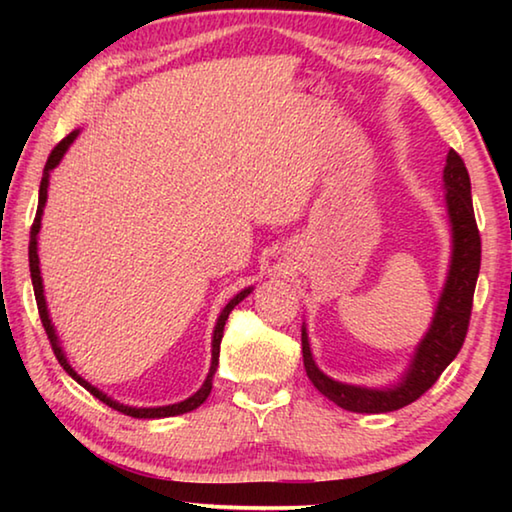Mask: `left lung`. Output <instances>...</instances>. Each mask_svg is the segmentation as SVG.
I'll use <instances>...</instances> for the list:
<instances>
[{
  "label": "left lung",
  "mask_w": 512,
  "mask_h": 512,
  "mask_svg": "<svg viewBox=\"0 0 512 512\" xmlns=\"http://www.w3.org/2000/svg\"><path fill=\"white\" fill-rule=\"evenodd\" d=\"M447 219L452 228V259L443 293H440L431 325L422 341L415 345L409 368L391 386L370 388L354 386L345 381L327 377L316 366L309 348L307 327L302 325V359H305L307 377L320 393L336 406L354 413H388L418 400L422 393L436 384L443 370L461 352L467 325H470L472 298L476 277L481 268V237L476 230L470 173L456 151L447 153L443 169Z\"/></svg>",
  "instance_id": "1"
}]
</instances>
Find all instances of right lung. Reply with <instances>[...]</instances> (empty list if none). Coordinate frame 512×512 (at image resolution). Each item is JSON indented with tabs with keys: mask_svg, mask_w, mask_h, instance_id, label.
Segmentation results:
<instances>
[{
	"mask_svg": "<svg viewBox=\"0 0 512 512\" xmlns=\"http://www.w3.org/2000/svg\"><path fill=\"white\" fill-rule=\"evenodd\" d=\"M79 137V131H72L69 133L63 142H60L54 151H51L49 160L45 164V171H42V180H40V196H38V212H36V221H33V228H31V241H29V268H31V282H33V293H36V302H38V311H40V320H42V327H45V332L49 336V343L51 348H54V354L60 366L65 368V372L74 381H79V384L85 388V391H90L97 400H101L103 404H108L110 409H115L124 415H131V418H144V420H155V418H171V415H180V413H189L201 406L207 395L212 393V379H214V372L216 366H219V352H221V339H223V327H225V320H228L230 311L235 309L241 300L246 296L253 293V287H246L244 291H239L235 298H232L228 305L221 309L219 318H216V325H214V334H212V363H210V372H207V377L203 381V386L198 388L194 395H189L187 400L183 402H176V404H167V406H128V404H121L117 400H112L110 395H106L103 391H99L97 386H92L88 379H83L79 372L72 368V363L67 361V354L63 350V345H60V339L56 334V327L51 323L49 318V309H47V298H45V284H42V275H40V257H38V232H40V225H42V212H45V203H47V189H49V173L54 171L60 160H63V155L67 153L69 146L72 142Z\"/></svg>",
	"mask_w": 512,
	"mask_h": 512,
	"instance_id": "obj_1",
	"label": "right lung"
}]
</instances>
